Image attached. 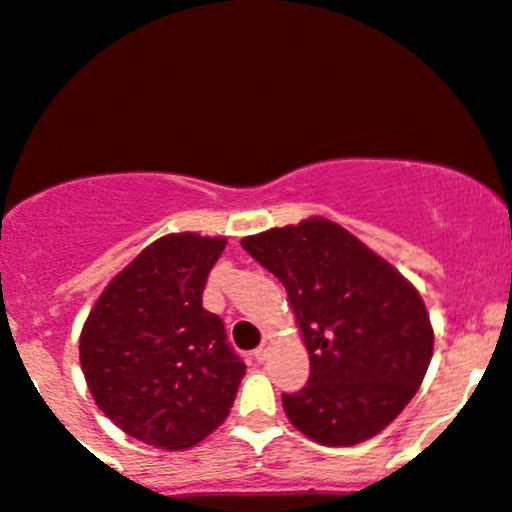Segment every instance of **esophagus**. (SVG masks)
<instances>
[{"label": "esophagus", "instance_id": "1", "mask_svg": "<svg viewBox=\"0 0 512 512\" xmlns=\"http://www.w3.org/2000/svg\"><path fill=\"white\" fill-rule=\"evenodd\" d=\"M269 345H272V340L265 338V340H262V345L257 347V350H255V359H257V362H265V359L269 357Z\"/></svg>", "mask_w": 512, "mask_h": 512}]
</instances>
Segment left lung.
I'll return each mask as SVG.
<instances>
[{
    "label": "left lung",
    "mask_w": 512,
    "mask_h": 512,
    "mask_svg": "<svg viewBox=\"0 0 512 512\" xmlns=\"http://www.w3.org/2000/svg\"><path fill=\"white\" fill-rule=\"evenodd\" d=\"M240 245L284 284L311 359L308 384L282 396L291 425L325 447L379 435L428 372L435 333L418 289L320 216Z\"/></svg>",
    "instance_id": "8db88e82"
}]
</instances>
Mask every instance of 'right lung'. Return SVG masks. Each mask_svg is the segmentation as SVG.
Wrapping results in <instances>:
<instances>
[{
  "instance_id": "obj_1",
  "label": "right lung",
  "mask_w": 512,
  "mask_h": 512,
  "mask_svg": "<svg viewBox=\"0 0 512 512\" xmlns=\"http://www.w3.org/2000/svg\"><path fill=\"white\" fill-rule=\"evenodd\" d=\"M226 238L170 233L116 274L89 311L80 364L114 425L150 447L189 449L228 418L245 364L201 306Z\"/></svg>"
}]
</instances>
